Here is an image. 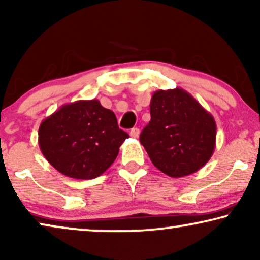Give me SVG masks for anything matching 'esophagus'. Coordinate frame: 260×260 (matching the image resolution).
<instances>
[{
  "label": "esophagus",
  "mask_w": 260,
  "mask_h": 260,
  "mask_svg": "<svg viewBox=\"0 0 260 260\" xmlns=\"http://www.w3.org/2000/svg\"><path fill=\"white\" fill-rule=\"evenodd\" d=\"M130 136L133 138H137L138 136H140V129H138V127H134V129H131Z\"/></svg>",
  "instance_id": "1"
}]
</instances>
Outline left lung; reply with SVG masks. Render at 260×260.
I'll use <instances>...</instances> for the list:
<instances>
[{"label":"left lung","mask_w":260,"mask_h":260,"mask_svg":"<svg viewBox=\"0 0 260 260\" xmlns=\"http://www.w3.org/2000/svg\"><path fill=\"white\" fill-rule=\"evenodd\" d=\"M151 119L140 142L156 168L170 177L201 169L215 149L216 124L211 113L182 88L154 92Z\"/></svg>","instance_id":"obj_1"}]
</instances>
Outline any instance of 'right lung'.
Returning a JSON list of instances; mask_svg holds the SVG:
<instances>
[{"label": "right lung", "instance_id": "add662e5", "mask_svg": "<svg viewBox=\"0 0 260 260\" xmlns=\"http://www.w3.org/2000/svg\"><path fill=\"white\" fill-rule=\"evenodd\" d=\"M127 137L115 113L97 99L62 105L39 127V147L45 158L59 173L78 180L102 175Z\"/></svg>", "mask_w": 260, "mask_h": 260}]
</instances>
